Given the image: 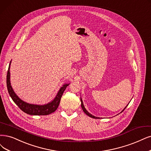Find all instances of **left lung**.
I'll use <instances>...</instances> for the list:
<instances>
[{
  "mask_svg": "<svg viewBox=\"0 0 151 151\" xmlns=\"http://www.w3.org/2000/svg\"><path fill=\"white\" fill-rule=\"evenodd\" d=\"M81 108H82V109H83V111H84V113L86 114V115H88V116H90V117H91V118H94V119H99V118H98V117H96V116H93V115H92V114H91L90 113L88 112V111L85 109V106H84V104H83V101H82V99H81ZM128 105V104H127ZM127 105L124 108V109L122 111H122H123L126 108V107L127 106Z\"/></svg>",
  "mask_w": 151,
  "mask_h": 151,
  "instance_id": "8db88e82",
  "label": "left lung"
}]
</instances>
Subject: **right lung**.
<instances>
[{
    "instance_id": "1",
    "label": "right lung",
    "mask_w": 151,
    "mask_h": 151,
    "mask_svg": "<svg viewBox=\"0 0 151 151\" xmlns=\"http://www.w3.org/2000/svg\"><path fill=\"white\" fill-rule=\"evenodd\" d=\"M11 63V61H10ZM10 63L9 66V69L7 71V86L8 92L9 93V95L10 96L11 98L12 99L14 102L18 106L19 108L23 111L24 113L30 114V115H37V116H41V115H48L51 114L57 110L58 108L61 98L63 95V93L66 87L68 86L70 83L68 84H65L63 85L62 87H61L60 90L58 91L57 95L55 98L53 99V101L50 102L47 104H43V105H38V104H33L27 103L24 101H22L21 99L19 98L18 96L14 91L13 89L12 88L10 84Z\"/></svg>"
}]
</instances>
